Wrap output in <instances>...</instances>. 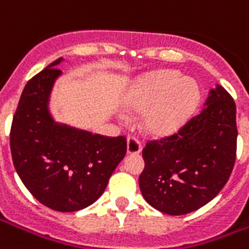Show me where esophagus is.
Returning <instances> with one entry per match:
<instances>
[{
	"label": "esophagus",
	"instance_id": "esophagus-1",
	"mask_svg": "<svg viewBox=\"0 0 249 249\" xmlns=\"http://www.w3.org/2000/svg\"><path fill=\"white\" fill-rule=\"evenodd\" d=\"M126 152L129 155H137L141 152V144L136 136H129L126 141Z\"/></svg>",
	"mask_w": 249,
	"mask_h": 249
}]
</instances>
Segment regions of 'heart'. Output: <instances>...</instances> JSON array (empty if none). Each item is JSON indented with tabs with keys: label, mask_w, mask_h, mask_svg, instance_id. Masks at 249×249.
<instances>
[{
	"label": "heart",
	"mask_w": 249,
	"mask_h": 249,
	"mask_svg": "<svg viewBox=\"0 0 249 249\" xmlns=\"http://www.w3.org/2000/svg\"><path fill=\"white\" fill-rule=\"evenodd\" d=\"M200 101L197 82L180 77L176 71H162L145 76L125 100L130 112H145L144 126L156 136L173 133L187 121Z\"/></svg>",
	"instance_id": "obj_1"
}]
</instances>
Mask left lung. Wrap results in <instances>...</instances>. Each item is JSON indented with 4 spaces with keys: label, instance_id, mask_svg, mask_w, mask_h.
<instances>
[{
    "label": "left lung",
    "instance_id": "1",
    "mask_svg": "<svg viewBox=\"0 0 249 249\" xmlns=\"http://www.w3.org/2000/svg\"><path fill=\"white\" fill-rule=\"evenodd\" d=\"M236 105L224 88L178 133L146 142L139 185L146 203L168 214L201 208L223 189L236 160Z\"/></svg>",
    "mask_w": 249,
    "mask_h": 249
}]
</instances>
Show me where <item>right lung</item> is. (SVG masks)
Here are the masks:
<instances>
[{
  "label": "right lung",
  "instance_id": "1",
  "mask_svg": "<svg viewBox=\"0 0 249 249\" xmlns=\"http://www.w3.org/2000/svg\"><path fill=\"white\" fill-rule=\"evenodd\" d=\"M61 61L52 62L25 85L13 116L10 151L21 181L41 204L74 212L103 195L126 153V139L92 135L53 120L48 104Z\"/></svg>",
  "mask_w": 249,
  "mask_h": 249
}]
</instances>
